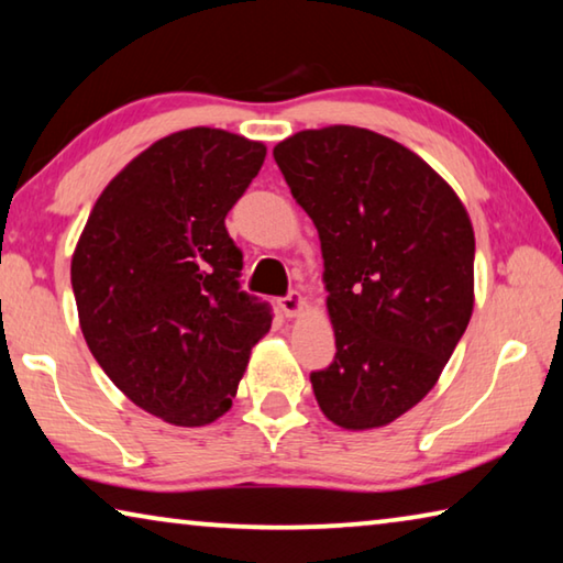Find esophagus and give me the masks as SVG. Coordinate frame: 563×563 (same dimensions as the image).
<instances>
[{
    "label": "esophagus",
    "instance_id": "34e87169",
    "mask_svg": "<svg viewBox=\"0 0 563 563\" xmlns=\"http://www.w3.org/2000/svg\"><path fill=\"white\" fill-rule=\"evenodd\" d=\"M302 308H305V298L300 292H290L285 295V298H280V310L285 318H298Z\"/></svg>",
    "mask_w": 563,
    "mask_h": 563
}]
</instances>
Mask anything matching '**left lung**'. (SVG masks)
I'll use <instances>...</instances> for the list:
<instances>
[{
    "label": "left lung",
    "mask_w": 563,
    "mask_h": 563,
    "mask_svg": "<svg viewBox=\"0 0 563 563\" xmlns=\"http://www.w3.org/2000/svg\"><path fill=\"white\" fill-rule=\"evenodd\" d=\"M273 156L325 261L338 352L312 393L342 430L385 427L427 397L470 325V213L427 161L369 129L298 131Z\"/></svg>",
    "instance_id": "left-lung-1"
}]
</instances>
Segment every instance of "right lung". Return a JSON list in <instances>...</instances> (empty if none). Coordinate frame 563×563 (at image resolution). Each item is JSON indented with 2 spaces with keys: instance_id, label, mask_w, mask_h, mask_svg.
Masks as SVG:
<instances>
[{
  "instance_id": "right-lung-1",
  "label": "right lung",
  "mask_w": 563,
  "mask_h": 563,
  "mask_svg": "<svg viewBox=\"0 0 563 563\" xmlns=\"http://www.w3.org/2000/svg\"><path fill=\"white\" fill-rule=\"evenodd\" d=\"M265 146L184 129L129 161L93 203L71 255L84 340L133 405L203 427L233 405L271 310L241 290L243 253L225 216Z\"/></svg>"
}]
</instances>
